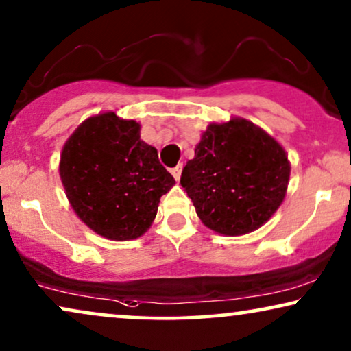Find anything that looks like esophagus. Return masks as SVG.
<instances>
[{
	"mask_svg": "<svg viewBox=\"0 0 351 351\" xmlns=\"http://www.w3.org/2000/svg\"><path fill=\"white\" fill-rule=\"evenodd\" d=\"M181 171H183V163H178V165L171 168V175L175 176L176 181H180V178H181Z\"/></svg>",
	"mask_w": 351,
	"mask_h": 351,
	"instance_id": "34e87169",
	"label": "esophagus"
}]
</instances>
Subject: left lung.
Returning a JSON list of instances; mask_svg holds the SVG:
<instances>
[{
	"mask_svg": "<svg viewBox=\"0 0 351 351\" xmlns=\"http://www.w3.org/2000/svg\"><path fill=\"white\" fill-rule=\"evenodd\" d=\"M291 162L263 128L232 117L210 123L181 173L183 186L205 226L223 236L258 230L287 193Z\"/></svg>",
	"mask_w": 351,
	"mask_h": 351,
	"instance_id": "left-lung-1",
	"label": "left lung"
}]
</instances>
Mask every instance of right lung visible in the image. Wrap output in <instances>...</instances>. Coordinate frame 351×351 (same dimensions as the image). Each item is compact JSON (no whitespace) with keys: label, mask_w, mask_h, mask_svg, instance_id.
<instances>
[{"label":"right lung","mask_w":351,"mask_h":351,"mask_svg":"<svg viewBox=\"0 0 351 351\" xmlns=\"http://www.w3.org/2000/svg\"><path fill=\"white\" fill-rule=\"evenodd\" d=\"M139 132L138 121L109 110L82 121L60 152L59 175L73 212L106 239L143 236L175 186Z\"/></svg>","instance_id":"add662e5"}]
</instances>
